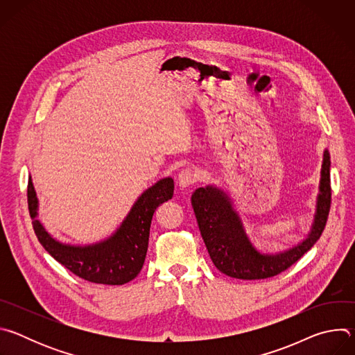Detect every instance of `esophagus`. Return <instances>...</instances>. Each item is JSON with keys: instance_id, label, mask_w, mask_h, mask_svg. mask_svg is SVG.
Listing matches in <instances>:
<instances>
[{"instance_id": "34e87169", "label": "esophagus", "mask_w": 355, "mask_h": 355, "mask_svg": "<svg viewBox=\"0 0 355 355\" xmlns=\"http://www.w3.org/2000/svg\"><path fill=\"white\" fill-rule=\"evenodd\" d=\"M196 181H198V174L192 168H184L178 174V185L181 188H188L193 185Z\"/></svg>"}]
</instances>
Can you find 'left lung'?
I'll list each match as a JSON object with an SVG mask.
<instances>
[{
    "instance_id": "8db88e82",
    "label": "left lung",
    "mask_w": 355,
    "mask_h": 355,
    "mask_svg": "<svg viewBox=\"0 0 355 355\" xmlns=\"http://www.w3.org/2000/svg\"><path fill=\"white\" fill-rule=\"evenodd\" d=\"M330 155L323 151L319 193L313 223L308 236L296 245L267 254L256 248L245 233L243 220L233 207L230 196L215 185L195 189L191 202L200 236L205 241L215 267L237 279H264L274 277L308 252L322 236L330 209Z\"/></svg>"
}]
</instances>
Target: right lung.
Listing matches in <instances>:
<instances>
[{"instance_id":"obj_1","label":"right lung","mask_w":355,"mask_h":355,"mask_svg":"<svg viewBox=\"0 0 355 355\" xmlns=\"http://www.w3.org/2000/svg\"><path fill=\"white\" fill-rule=\"evenodd\" d=\"M174 180L162 178L133 204L121 226L98 243L76 245L56 240L37 219L39 200L29 177L28 207L33 230L43 248L77 277L104 285H123L140 272L148 247L151 219L160 204L173 198Z\"/></svg>"}]
</instances>
